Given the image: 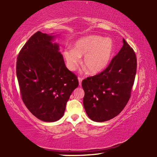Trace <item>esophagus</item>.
<instances>
[{
    "label": "esophagus",
    "mask_w": 157,
    "mask_h": 157,
    "mask_svg": "<svg viewBox=\"0 0 157 157\" xmlns=\"http://www.w3.org/2000/svg\"><path fill=\"white\" fill-rule=\"evenodd\" d=\"M78 81H79V86H81V85H82V78H78Z\"/></svg>",
    "instance_id": "obj_1"
}]
</instances>
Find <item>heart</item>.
Here are the masks:
<instances>
[{"mask_svg": "<svg viewBox=\"0 0 157 157\" xmlns=\"http://www.w3.org/2000/svg\"><path fill=\"white\" fill-rule=\"evenodd\" d=\"M114 52L115 45L112 39L93 35L78 40L73 48H65L63 56L68 69L75 71L81 56L84 55L82 64L91 74H96L107 67Z\"/></svg>", "mask_w": 157, "mask_h": 157, "instance_id": "obj_1", "label": "heart"}]
</instances>
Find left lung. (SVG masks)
Masks as SVG:
<instances>
[{"label": "left lung", "mask_w": 157, "mask_h": 157, "mask_svg": "<svg viewBox=\"0 0 157 157\" xmlns=\"http://www.w3.org/2000/svg\"><path fill=\"white\" fill-rule=\"evenodd\" d=\"M123 46L102 72L82 81L83 104L89 118L104 122L124 109L131 96L137 59L131 46L123 39Z\"/></svg>", "instance_id": "8db88e82"}]
</instances>
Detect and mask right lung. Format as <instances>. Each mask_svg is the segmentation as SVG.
I'll return each mask as SVG.
<instances>
[{
	"mask_svg": "<svg viewBox=\"0 0 157 157\" xmlns=\"http://www.w3.org/2000/svg\"><path fill=\"white\" fill-rule=\"evenodd\" d=\"M56 36L35 33L20 51L16 65L23 102L36 117L46 122L62 117L79 85L77 76L66 67L59 44L52 42Z\"/></svg>",
	"mask_w": 157,
	"mask_h": 157,
	"instance_id": "1",
	"label": "right lung"
}]
</instances>
